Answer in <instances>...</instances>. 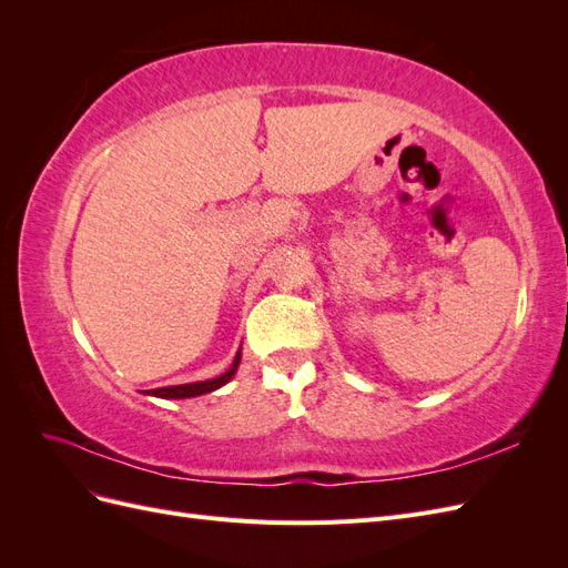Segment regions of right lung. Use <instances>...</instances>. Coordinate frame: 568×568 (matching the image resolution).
Segmentation results:
<instances>
[{
	"instance_id": "obj_1",
	"label": "right lung",
	"mask_w": 568,
	"mask_h": 568,
	"mask_svg": "<svg viewBox=\"0 0 568 568\" xmlns=\"http://www.w3.org/2000/svg\"><path fill=\"white\" fill-rule=\"evenodd\" d=\"M239 363H242V351L236 353L232 367L225 372L215 376V379H209V382H194V384H180V386H165V388H153L149 390V395H156V398H196V395H203V393H211L220 386H225L232 376L236 374V367Z\"/></svg>"
}]
</instances>
